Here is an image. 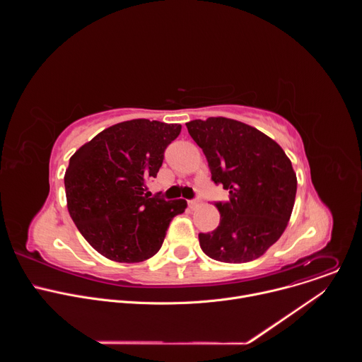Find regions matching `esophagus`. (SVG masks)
Wrapping results in <instances>:
<instances>
[{"label": "esophagus", "instance_id": "esophagus-1", "mask_svg": "<svg viewBox=\"0 0 362 362\" xmlns=\"http://www.w3.org/2000/svg\"><path fill=\"white\" fill-rule=\"evenodd\" d=\"M187 204H189V208H196V206L199 204V199H192V200H187Z\"/></svg>", "mask_w": 362, "mask_h": 362}]
</instances>
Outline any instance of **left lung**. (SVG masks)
Listing matches in <instances>:
<instances>
[{
    "label": "left lung",
    "instance_id": "obj_1",
    "mask_svg": "<svg viewBox=\"0 0 362 362\" xmlns=\"http://www.w3.org/2000/svg\"><path fill=\"white\" fill-rule=\"evenodd\" d=\"M203 150L212 180L229 190L216 202L219 226L199 233L202 250L219 262L264 255L284 233L295 203L296 175L282 147L255 127L226 117L186 123Z\"/></svg>",
    "mask_w": 362,
    "mask_h": 362
}]
</instances>
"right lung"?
<instances>
[{"label": "right lung", "instance_id": "obj_1", "mask_svg": "<svg viewBox=\"0 0 362 362\" xmlns=\"http://www.w3.org/2000/svg\"><path fill=\"white\" fill-rule=\"evenodd\" d=\"M180 124L136 119L115 124L81 146L64 175L67 208L84 239L103 256L134 264L162 247L168 228L186 200L150 197L166 147Z\"/></svg>", "mask_w": 362, "mask_h": 362}]
</instances>
